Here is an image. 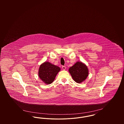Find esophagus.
I'll use <instances>...</instances> for the list:
<instances>
[{"instance_id": "1", "label": "esophagus", "mask_w": 124, "mask_h": 124, "mask_svg": "<svg viewBox=\"0 0 124 124\" xmlns=\"http://www.w3.org/2000/svg\"><path fill=\"white\" fill-rule=\"evenodd\" d=\"M62 69H63V70H65V68H66V67L65 66H62Z\"/></svg>"}]
</instances>
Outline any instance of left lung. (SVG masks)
Returning <instances> with one entry per match:
<instances>
[{
	"instance_id": "8db88e82",
	"label": "left lung",
	"mask_w": 124,
	"mask_h": 124,
	"mask_svg": "<svg viewBox=\"0 0 124 124\" xmlns=\"http://www.w3.org/2000/svg\"><path fill=\"white\" fill-rule=\"evenodd\" d=\"M73 79L78 83L82 82L86 79L89 74L87 66L81 62H77L69 69Z\"/></svg>"
}]
</instances>
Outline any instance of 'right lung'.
Masks as SVG:
<instances>
[{
	"mask_svg": "<svg viewBox=\"0 0 124 124\" xmlns=\"http://www.w3.org/2000/svg\"><path fill=\"white\" fill-rule=\"evenodd\" d=\"M60 71L59 66L50 62H45L40 65L39 70V76L46 84L53 82L58 73Z\"/></svg>",
	"mask_w": 124,
	"mask_h": 124,
	"instance_id": "1",
	"label": "right lung"
}]
</instances>
